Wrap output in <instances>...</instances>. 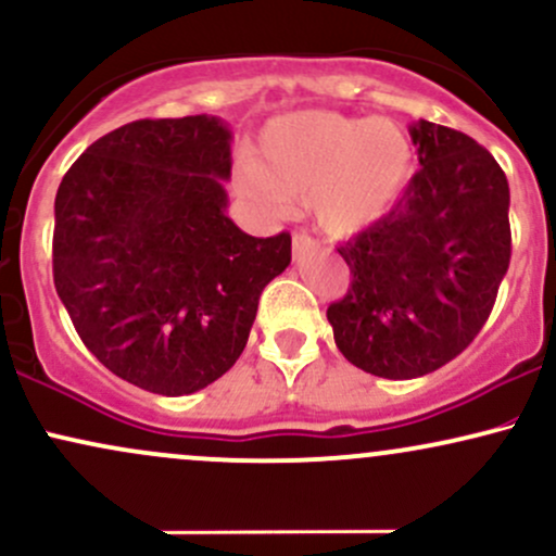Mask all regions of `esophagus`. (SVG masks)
Returning a JSON list of instances; mask_svg holds the SVG:
<instances>
[{
    "instance_id": "1",
    "label": "esophagus",
    "mask_w": 556,
    "mask_h": 556,
    "mask_svg": "<svg viewBox=\"0 0 556 556\" xmlns=\"http://www.w3.org/2000/svg\"><path fill=\"white\" fill-rule=\"evenodd\" d=\"M316 248H318V242L311 238V235H305V232L292 235V251H295V258L303 256L305 251H316Z\"/></svg>"
}]
</instances>
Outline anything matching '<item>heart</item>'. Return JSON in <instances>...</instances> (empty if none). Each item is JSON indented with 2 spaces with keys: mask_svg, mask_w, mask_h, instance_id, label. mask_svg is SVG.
<instances>
[{
  "mask_svg": "<svg viewBox=\"0 0 556 556\" xmlns=\"http://www.w3.org/2000/svg\"><path fill=\"white\" fill-rule=\"evenodd\" d=\"M416 151L394 119L292 112L261 136V164L240 169L242 190L269 208L311 198L318 227L353 235L381 219L413 180Z\"/></svg>",
  "mask_w": 556,
  "mask_h": 556,
  "instance_id": "b5f03b06",
  "label": "heart"
}]
</instances>
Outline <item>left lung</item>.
Segmentation results:
<instances>
[{
  "mask_svg": "<svg viewBox=\"0 0 556 556\" xmlns=\"http://www.w3.org/2000/svg\"><path fill=\"white\" fill-rule=\"evenodd\" d=\"M420 169L392 212L337 248L353 282L327 318L340 353L381 379H418L463 353L509 266V185L452 127L410 125Z\"/></svg>",
  "mask_w": 556,
  "mask_h": 556,
  "instance_id": "obj_1",
  "label": "left lung"
}]
</instances>
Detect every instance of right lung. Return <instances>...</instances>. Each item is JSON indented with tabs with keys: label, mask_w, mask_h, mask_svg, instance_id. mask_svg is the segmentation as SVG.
Wrapping results in <instances>:
<instances>
[{
	"label": "right lung",
	"mask_w": 556,
	"mask_h": 556,
	"mask_svg": "<svg viewBox=\"0 0 556 556\" xmlns=\"http://www.w3.org/2000/svg\"><path fill=\"white\" fill-rule=\"evenodd\" d=\"M232 130L214 114L138 119L83 151L54 198V287L119 379L180 397L235 366L290 235L227 216Z\"/></svg>",
	"instance_id": "right-lung-1"
}]
</instances>
